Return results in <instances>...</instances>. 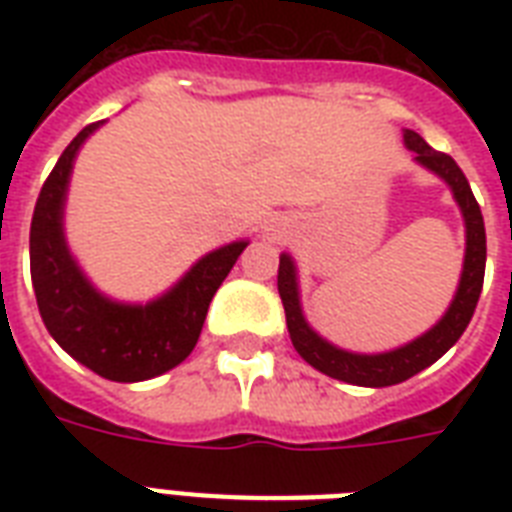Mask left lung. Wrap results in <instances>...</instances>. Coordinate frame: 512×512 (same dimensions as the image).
<instances>
[{"instance_id":"obj_1","label":"left lung","mask_w":512,"mask_h":512,"mask_svg":"<svg viewBox=\"0 0 512 512\" xmlns=\"http://www.w3.org/2000/svg\"><path fill=\"white\" fill-rule=\"evenodd\" d=\"M404 143L409 146V151H414V159L422 167H428V170H433L438 177H444L446 183L452 185L454 199H457L462 217H465V231H468L460 287H457V295H454L449 311L444 313V319L438 321L436 327L417 337L414 342H409V345H404V348L377 353V356H358V353L335 348L327 340H321L305 324L303 311H300V297H297L295 263H292L289 255L279 257V295L281 303H284V313H287L289 337H292L295 350L313 369H319L327 377L350 382V385H364V388L396 385V382H404L417 372H422L425 366L436 364L438 358L444 356L446 350L452 348L454 342L462 337V332L468 329L478 305V297H481V287H484L486 228L481 207H478L476 196L470 191L468 177L457 167L452 156L430 148L414 130L404 132Z\"/></svg>"}]
</instances>
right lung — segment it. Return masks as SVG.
Returning a JSON list of instances; mask_svg holds the SVG:
<instances>
[{"mask_svg":"<svg viewBox=\"0 0 512 512\" xmlns=\"http://www.w3.org/2000/svg\"><path fill=\"white\" fill-rule=\"evenodd\" d=\"M103 122L87 124L44 180L31 217V281L47 332L68 356L114 382L151 380L188 358L217 287L247 247L209 252L183 281L148 305H119L90 287L63 239V201L74 156Z\"/></svg>","mask_w":512,"mask_h":512,"instance_id":"add662e5","label":"right lung"}]
</instances>
